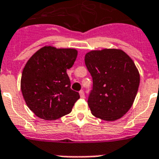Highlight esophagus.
I'll return each instance as SVG.
<instances>
[{
    "label": "esophagus",
    "mask_w": 159,
    "mask_h": 159,
    "mask_svg": "<svg viewBox=\"0 0 159 159\" xmlns=\"http://www.w3.org/2000/svg\"><path fill=\"white\" fill-rule=\"evenodd\" d=\"M80 95L81 98H84V91L83 90H80Z\"/></svg>",
    "instance_id": "1"
}]
</instances>
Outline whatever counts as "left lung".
I'll return each instance as SVG.
<instances>
[{"instance_id":"left-lung-1","label":"left lung","mask_w":159,"mask_h":159,"mask_svg":"<svg viewBox=\"0 0 159 159\" xmlns=\"http://www.w3.org/2000/svg\"><path fill=\"white\" fill-rule=\"evenodd\" d=\"M93 79L88 105L93 116L114 121L129 110L139 86L140 76L131 58L117 49L91 50L84 57Z\"/></svg>"}]
</instances>
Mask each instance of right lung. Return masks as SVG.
<instances>
[{
	"mask_svg": "<svg viewBox=\"0 0 159 159\" xmlns=\"http://www.w3.org/2000/svg\"><path fill=\"white\" fill-rule=\"evenodd\" d=\"M75 49L44 46L30 58L22 71L20 89L29 109L37 117L55 120L70 114L79 99L66 70L73 66Z\"/></svg>",
	"mask_w": 159,
	"mask_h": 159,
	"instance_id": "right-lung-1",
	"label": "right lung"
}]
</instances>
